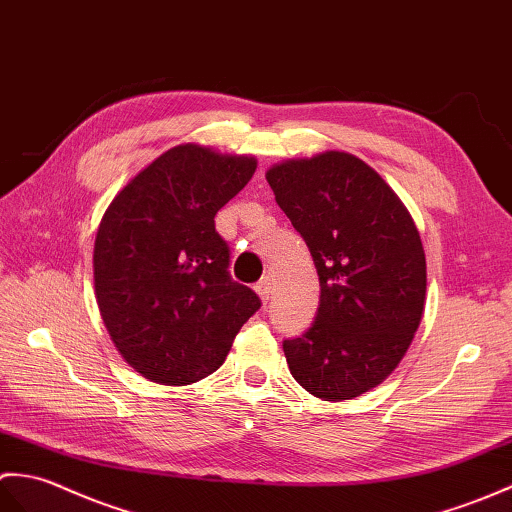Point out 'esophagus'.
<instances>
[{
	"instance_id": "1",
	"label": "esophagus",
	"mask_w": 512,
	"mask_h": 512,
	"mask_svg": "<svg viewBox=\"0 0 512 512\" xmlns=\"http://www.w3.org/2000/svg\"><path fill=\"white\" fill-rule=\"evenodd\" d=\"M256 293L260 295V300H263V302H267L271 298V293H274V287H271V278L269 276L260 278L256 282Z\"/></svg>"
}]
</instances>
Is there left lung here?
I'll return each instance as SVG.
<instances>
[{"instance_id": "left-lung-1", "label": "left lung", "mask_w": 512, "mask_h": 512, "mask_svg": "<svg viewBox=\"0 0 512 512\" xmlns=\"http://www.w3.org/2000/svg\"><path fill=\"white\" fill-rule=\"evenodd\" d=\"M267 181L320 276L315 322L282 342L289 370L317 399H355L399 366L423 317L427 265L416 225L355 155L282 162Z\"/></svg>"}]
</instances>
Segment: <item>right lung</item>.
I'll list each match as a JSON object with an SVG mask.
<instances>
[{
  "label": "right lung",
  "instance_id": "1",
  "mask_svg": "<svg viewBox=\"0 0 512 512\" xmlns=\"http://www.w3.org/2000/svg\"><path fill=\"white\" fill-rule=\"evenodd\" d=\"M254 157L179 144L111 201L94 247L96 300L113 344L142 377L190 385L219 370L258 295L232 280L214 217Z\"/></svg>",
  "mask_w": 512,
  "mask_h": 512
}]
</instances>
